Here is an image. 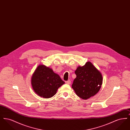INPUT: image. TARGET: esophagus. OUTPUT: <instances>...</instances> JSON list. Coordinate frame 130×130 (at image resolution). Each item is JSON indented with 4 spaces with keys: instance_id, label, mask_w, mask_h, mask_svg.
I'll return each mask as SVG.
<instances>
[{
    "instance_id": "esophagus-1",
    "label": "esophagus",
    "mask_w": 130,
    "mask_h": 130,
    "mask_svg": "<svg viewBox=\"0 0 130 130\" xmlns=\"http://www.w3.org/2000/svg\"><path fill=\"white\" fill-rule=\"evenodd\" d=\"M65 83H66V84H70L71 83V81L70 80H68V81H65Z\"/></svg>"
}]
</instances>
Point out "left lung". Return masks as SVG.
<instances>
[{
  "label": "left lung",
  "mask_w": 130,
  "mask_h": 130,
  "mask_svg": "<svg viewBox=\"0 0 130 130\" xmlns=\"http://www.w3.org/2000/svg\"><path fill=\"white\" fill-rule=\"evenodd\" d=\"M74 73L76 77L72 88L77 96L87 99L99 92L102 84V76L92 63L87 62L84 66H78Z\"/></svg>",
  "instance_id": "left-lung-1"
}]
</instances>
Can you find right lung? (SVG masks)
I'll use <instances>...</instances> for the list:
<instances>
[{
	"label": "right lung",
	"instance_id": "right-lung-1",
	"mask_svg": "<svg viewBox=\"0 0 130 130\" xmlns=\"http://www.w3.org/2000/svg\"><path fill=\"white\" fill-rule=\"evenodd\" d=\"M32 88L39 96L48 99L56 94L57 89L65 82L59 75L45 65H39L31 77Z\"/></svg>",
	"mask_w": 130,
	"mask_h": 130
}]
</instances>
